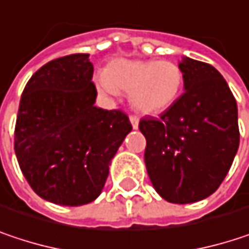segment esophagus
<instances>
[{
	"mask_svg": "<svg viewBox=\"0 0 249 249\" xmlns=\"http://www.w3.org/2000/svg\"><path fill=\"white\" fill-rule=\"evenodd\" d=\"M129 121H131V125H132V128H134V129H137V128H138V124H140V118H138V117L131 115V117H129Z\"/></svg>",
	"mask_w": 249,
	"mask_h": 249,
	"instance_id": "34e87169",
	"label": "esophagus"
}]
</instances>
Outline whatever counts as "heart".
<instances>
[{
    "label": "heart",
    "mask_w": 249,
    "mask_h": 249,
    "mask_svg": "<svg viewBox=\"0 0 249 249\" xmlns=\"http://www.w3.org/2000/svg\"><path fill=\"white\" fill-rule=\"evenodd\" d=\"M183 71L172 60L115 59L107 66L105 73L96 76V85L104 93H129L132 108L147 115L172 108L183 90Z\"/></svg>",
    "instance_id": "b5f03b06"
}]
</instances>
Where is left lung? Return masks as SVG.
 <instances>
[{"label": "left lung", "mask_w": 249, "mask_h": 249, "mask_svg": "<svg viewBox=\"0 0 249 249\" xmlns=\"http://www.w3.org/2000/svg\"><path fill=\"white\" fill-rule=\"evenodd\" d=\"M184 92L160 118H142L144 161L156 192L172 203L211 196L239 147L236 101L211 65L183 57Z\"/></svg>", "instance_id": "1"}]
</instances>
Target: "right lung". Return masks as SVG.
<instances>
[{
  "instance_id": "obj_1",
  "label": "right lung",
  "mask_w": 249,
  "mask_h": 249,
  "mask_svg": "<svg viewBox=\"0 0 249 249\" xmlns=\"http://www.w3.org/2000/svg\"><path fill=\"white\" fill-rule=\"evenodd\" d=\"M92 76L89 54H69L41 66L21 95L16 156L31 189L56 205L95 200L132 129L123 111L95 107Z\"/></svg>"
}]
</instances>
